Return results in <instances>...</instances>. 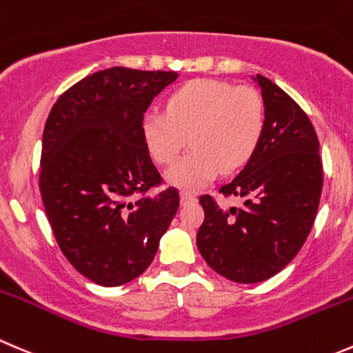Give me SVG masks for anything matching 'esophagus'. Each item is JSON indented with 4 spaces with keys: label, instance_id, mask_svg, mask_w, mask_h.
I'll list each match as a JSON object with an SVG mask.
<instances>
[{
    "label": "esophagus",
    "instance_id": "1",
    "mask_svg": "<svg viewBox=\"0 0 353 353\" xmlns=\"http://www.w3.org/2000/svg\"><path fill=\"white\" fill-rule=\"evenodd\" d=\"M191 201H196V196L190 191H181V203H191Z\"/></svg>",
    "mask_w": 353,
    "mask_h": 353
}]
</instances>
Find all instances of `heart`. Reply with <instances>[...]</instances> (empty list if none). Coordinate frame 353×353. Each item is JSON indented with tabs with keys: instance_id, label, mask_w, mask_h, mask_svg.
I'll return each instance as SVG.
<instances>
[{
	"instance_id": "obj_1",
	"label": "heart",
	"mask_w": 353,
	"mask_h": 353,
	"mask_svg": "<svg viewBox=\"0 0 353 353\" xmlns=\"http://www.w3.org/2000/svg\"><path fill=\"white\" fill-rule=\"evenodd\" d=\"M263 101L246 85L215 79H196L172 91L167 112L150 110L141 132L157 163L169 165L186 146L193 150L167 170L174 186L196 188L210 183L222 170L245 165L256 150L263 131Z\"/></svg>"
}]
</instances>
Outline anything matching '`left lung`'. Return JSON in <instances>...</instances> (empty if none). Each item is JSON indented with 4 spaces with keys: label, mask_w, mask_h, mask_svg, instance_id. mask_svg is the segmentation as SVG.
Masks as SVG:
<instances>
[{
    "label": "left lung",
    "mask_w": 353,
    "mask_h": 353,
    "mask_svg": "<svg viewBox=\"0 0 353 353\" xmlns=\"http://www.w3.org/2000/svg\"><path fill=\"white\" fill-rule=\"evenodd\" d=\"M263 101V131L241 172L219 190L245 198L221 208L203 194L205 221L196 245L217 274L234 283L265 281L288 265L305 243L319 208L323 162L312 122L271 79L252 77Z\"/></svg>",
    "instance_id": "obj_1"
}]
</instances>
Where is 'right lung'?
Returning <instances> with one entry per match:
<instances>
[{
	"mask_svg": "<svg viewBox=\"0 0 353 353\" xmlns=\"http://www.w3.org/2000/svg\"><path fill=\"white\" fill-rule=\"evenodd\" d=\"M177 72L112 67L65 91L43 131L39 190L58 246L84 278L121 286L146 271L179 208L141 132Z\"/></svg>",
	"mask_w": 353,
	"mask_h": 353,
	"instance_id": "right-lung-1",
	"label": "right lung"
}]
</instances>
